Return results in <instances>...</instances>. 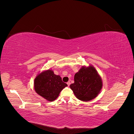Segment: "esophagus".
I'll use <instances>...</instances> for the list:
<instances>
[{
    "instance_id": "1",
    "label": "esophagus",
    "mask_w": 134,
    "mask_h": 134,
    "mask_svg": "<svg viewBox=\"0 0 134 134\" xmlns=\"http://www.w3.org/2000/svg\"><path fill=\"white\" fill-rule=\"evenodd\" d=\"M67 84H68V86H69L70 85V82H69H69H67Z\"/></svg>"
}]
</instances>
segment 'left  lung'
I'll list each match as a JSON object with an SVG mask.
<instances>
[{
    "label": "left lung",
    "mask_w": 134,
    "mask_h": 134,
    "mask_svg": "<svg viewBox=\"0 0 134 134\" xmlns=\"http://www.w3.org/2000/svg\"><path fill=\"white\" fill-rule=\"evenodd\" d=\"M74 83L70 87L78 99L88 102L95 98L103 86L102 80L95 68L82 66L74 75Z\"/></svg>",
    "instance_id": "obj_1"
}]
</instances>
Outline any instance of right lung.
I'll return each instance as SVG.
<instances>
[{
  "instance_id": "obj_1",
  "label": "right lung",
  "mask_w": 134,
  "mask_h": 134,
  "mask_svg": "<svg viewBox=\"0 0 134 134\" xmlns=\"http://www.w3.org/2000/svg\"><path fill=\"white\" fill-rule=\"evenodd\" d=\"M68 86L60 75L48 69L38 74L34 80V89L38 95L49 102L58 98L60 92Z\"/></svg>"
}]
</instances>
